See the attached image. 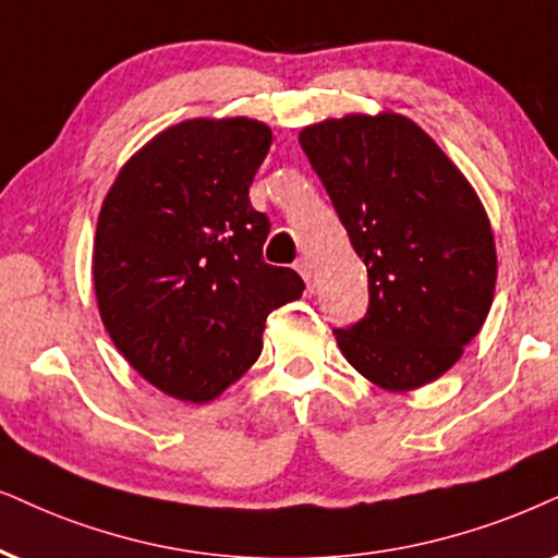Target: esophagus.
I'll list each match as a JSON object with an SVG mask.
<instances>
[{"instance_id":"1","label":"esophagus","mask_w":558,"mask_h":558,"mask_svg":"<svg viewBox=\"0 0 558 558\" xmlns=\"http://www.w3.org/2000/svg\"><path fill=\"white\" fill-rule=\"evenodd\" d=\"M295 270H299V272H301V278L306 280L308 291H314V288H316V272H314V265H312V259L301 257L299 263H295Z\"/></svg>"}]
</instances>
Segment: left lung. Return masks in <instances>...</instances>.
<instances>
[{
	"label": "left lung",
	"instance_id": "8db88e82",
	"mask_svg": "<svg viewBox=\"0 0 558 558\" xmlns=\"http://www.w3.org/2000/svg\"><path fill=\"white\" fill-rule=\"evenodd\" d=\"M299 141L368 270V312L335 329L342 355L386 391L440 378L495 299V236L474 187L397 112L329 118Z\"/></svg>",
	"mask_w": 558,
	"mask_h": 558
}]
</instances>
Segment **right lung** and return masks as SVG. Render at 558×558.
<instances>
[{
  "instance_id": "add662e5",
  "label": "right lung",
  "mask_w": 558,
  "mask_h": 558,
  "mask_svg": "<svg viewBox=\"0 0 558 558\" xmlns=\"http://www.w3.org/2000/svg\"><path fill=\"white\" fill-rule=\"evenodd\" d=\"M272 131L250 118L172 125L133 154L97 218V306L121 355L159 391L216 399L263 352L267 314L301 299L263 259L270 221L250 185Z\"/></svg>"
}]
</instances>
